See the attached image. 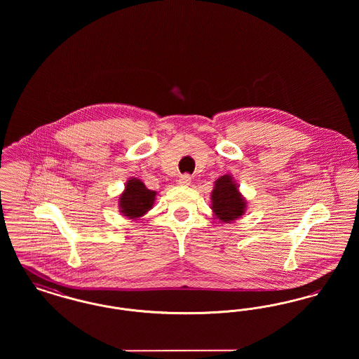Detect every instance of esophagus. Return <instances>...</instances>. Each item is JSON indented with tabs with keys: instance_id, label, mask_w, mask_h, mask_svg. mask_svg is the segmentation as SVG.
I'll return each instance as SVG.
<instances>
[{
	"instance_id": "1",
	"label": "esophagus",
	"mask_w": 359,
	"mask_h": 359,
	"mask_svg": "<svg viewBox=\"0 0 359 359\" xmlns=\"http://www.w3.org/2000/svg\"><path fill=\"white\" fill-rule=\"evenodd\" d=\"M177 183H179V186H189V183H191V176H189L188 173L182 175V176L179 177Z\"/></svg>"
}]
</instances>
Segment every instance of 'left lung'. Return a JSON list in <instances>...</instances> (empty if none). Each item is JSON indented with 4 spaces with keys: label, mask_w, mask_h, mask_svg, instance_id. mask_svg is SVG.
Listing matches in <instances>:
<instances>
[{
    "label": "left lung",
    "mask_w": 359,
    "mask_h": 359,
    "mask_svg": "<svg viewBox=\"0 0 359 359\" xmlns=\"http://www.w3.org/2000/svg\"><path fill=\"white\" fill-rule=\"evenodd\" d=\"M238 187L231 175H223L215 180L210 199L211 210L221 222H234L245 214L248 202Z\"/></svg>",
    "instance_id": "obj_1"
}]
</instances>
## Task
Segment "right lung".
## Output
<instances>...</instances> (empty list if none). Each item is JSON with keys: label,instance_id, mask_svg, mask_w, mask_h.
I'll return each mask as SVG.
<instances>
[{"label": "right lung", "instance_id": "right-lung-1", "mask_svg": "<svg viewBox=\"0 0 359 359\" xmlns=\"http://www.w3.org/2000/svg\"><path fill=\"white\" fill-rule=\"evenodd\" d=\"M156 194V191L145 187L140 179L130 177L125 184V189L118 196L121 214L129 219H137L142 217L154 207Z\"/></svg>", "mask_w": 359, "mask_h": 359}]
</instances>
